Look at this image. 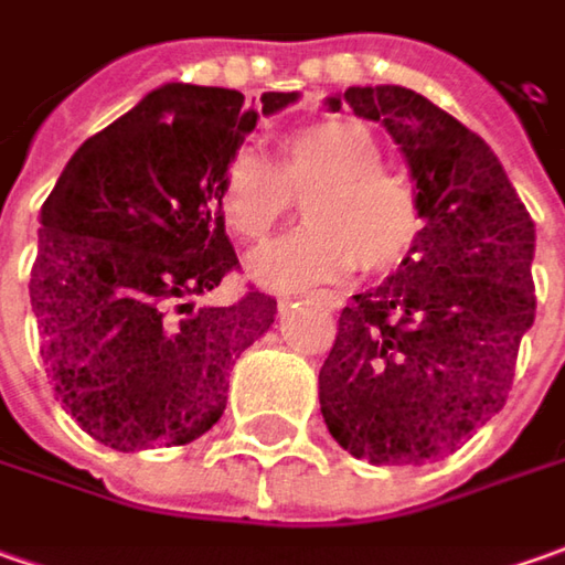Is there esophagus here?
<instances>
[{
  "label": "esophagus",
  "mask_w": 565,
  "mask_h": 565,
  "mask_svg": "<svg viewBox=\"0 0 565 565\" xmlns=\"http://www.w3.org/2000/svg\"><path fill=\"white\" fill-rule=\"evenodd\" d=\"M312 300L324 302L328 309H341L343 306V297L338 294V290H316V294H312Z\"/></svg>",
  "instance_id": "34e87169"
}]
</instances>
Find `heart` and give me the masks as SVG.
<instances>
[{
    "mask_svg": "<svg viewBox=\"0 0 565 565\" xmlns=\"http://www.w3.org/2000/svg\"><path fill=\"white\" fill-rule=\"evenodd\" d=\"M379 137L350 118H321L287 130L278 159L237 149L218 181V215L244 244H265L302 200L306 218L294 237L256 259V278L302 287L353 271H391L422 234L413 186L381 171Z\"/></svg>",
    "mask_w": 565,
    "mask_h": 565,
    "instance_id": "1",
    "label": "heart"
}]
</instances>
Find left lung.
Masks as SVG:
<instances>
[{"mask_svg":"<svg viewBox=\"0 0 565 565\" xmlns=\"http://www.w3.org/2000/svg\"><path fill=\"white\" fill-rule=\"evenodd\" d=\"M341 103L397 140L425 227L397 275L341 309L321 416L356 459L422 466L507 403L535 321V224L491 147L416 89L350 87L328 108Z\"/></svg>","mask_w":565,"mask_h":565,"instance_id":"obj_1","label":"left lung"}]
</instances>
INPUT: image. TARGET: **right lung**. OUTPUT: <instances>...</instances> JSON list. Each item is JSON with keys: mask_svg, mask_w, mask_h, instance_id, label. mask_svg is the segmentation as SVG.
<instances>
[{"mask_svg": "<svg viewBox=\"0 0 565 565\" xmlns=\"http://www.w3.org/2000/svg\"><path fill=\"white\" fill-rule=\"evenodd\" d=\"M297 93L166 84L71 156L40 209L30 306L71 418L115 450L181 447L224 413L227 372L278 302L249 287L193 306L237 271L218 181L259 115Z\"/></svg>", "mask_w": 565, "mask_h": 565, "instance_id": "right-lung-1", "label": "right lung"}]
</instances>
